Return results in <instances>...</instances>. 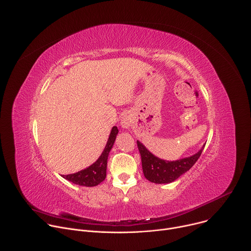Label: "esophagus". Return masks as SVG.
<instances>
[{
    "instance_id": "esophagus-1",
    "label": "esophagus",
    "mask_w": 251,
    "mask_h": 251,
    "mask_svg": "<svg viewBox=\"0 0 251 251\" xmlns=\"http://www.w3.org/2000/svg\"><path fill=\"white\" fill-rule=\"evenodd\" d=\"M131 124V118L128 115H123L120 120V126L123 129H128Z\"/></svg>"
}]
</instances>
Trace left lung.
Returning <instances> with one entry per match:
<instances>
[{
  "label": "left lung",
  "instance_id": "left-lung-1",
  "mask_svg": "<svg viewBox=\"0 0 251 251\" xmlns=\"http://www.w3.org/2000/svg\"><path fill=\"white\" fill-rule=\"evenodd\" d=\"M141 153L142 168L145 177L153 183L163 184L176 181L179 176L188 172L198 160L202 153L203 147L194 154L177 160H164L152 154L143 143L137 141Z\"/></svg>",
  "mask_w": 251,
  "mask_h": 251
}]
</instances>
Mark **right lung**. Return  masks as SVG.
<instances>
[{
    "label": "right lung",
    "mask_w": 251,
    "mask_h": 251,
    "mask_svg": "<svg viewBox=\"0 0 251 251\" xmlns=\"http://www.w3.org/2000/svg\"><path fill=\"white\" fill-rule=\"evenodd\" d=\"M118 134V129L116 126H113L109 138L107 140L106 146L100 155V157L95 161L89 168L79 171L75 174L63 176V177L76 185L79 186H87V187H93L99 185L100 182H102L106 177V168H107V158L108 154L114 145V142L116 140V136Z\"/></svg>",
    "instance_id": "right-lung-1"
}]
</instances>
